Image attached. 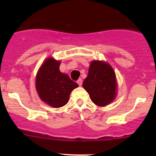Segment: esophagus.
<instances>
[{
	"mask_svg": "<svg viewBox=\"0 0 156 156\" xmlns=\"http://www.w3.org/2000/svg\"><path fill=\"white\" fill-rule=\"evenodd\" d=\"M77 83L78 84V85L81 86V84H82V79H81V78H79V79L77 81Z\"/></svg>",
	"mask_w": 156,
	"mask_h": 156,
	"instance_id": "34e87169",
	"label": "esophagus"
}]
</instances>
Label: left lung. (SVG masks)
Returning a JSON list of instances; mask_svg holds the SVG:
<instances>
[{"label": "left lung", "instance_id": "8db88e82", "mask_svg": "<svg viewBox=\"0 0 156 156\" xmlns=\"http://www.w3.org/2000/svg\"><path fill=\"white\" fill-rule=\"evenodd\" d=\"M83 87L89 94L94 104L99 106H107L115 100L117 94L115 71L107 62L92 61L87 77L83 82Z\"/></svg>", "mask_w": 156, "mask_h": 156}]
</instances>
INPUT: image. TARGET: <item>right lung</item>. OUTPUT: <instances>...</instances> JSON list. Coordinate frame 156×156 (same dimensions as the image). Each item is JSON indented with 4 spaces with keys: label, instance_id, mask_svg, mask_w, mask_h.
<instances>
[{
    "label": "right lung",
    "instance_id": "right-lung-1",
    "mask_svg": "<svg viewBox=\"0 0 156 156\" xmlns=\"http://www.w3.org/2000/svg\"><path fill=\"white\" fill-rule=\"evenodd\" d=\"M59 65L60 61L48 58L36 76L35 87L41 100L53 108L65 106L71 92L78 87L68 75L59 71Z\"/></svg>",
    "mask_w": 156,
    "mask_h": 156
}]
</instances>
